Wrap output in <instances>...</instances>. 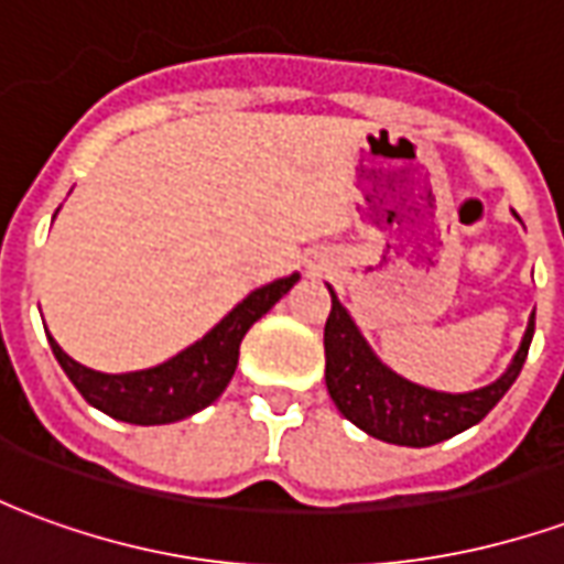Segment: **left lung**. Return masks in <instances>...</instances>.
Listing matches in <instances>:
<instances>
[{"label":"left lung","mask_w":564,"mask_h":564,"mask_svg":"<svg viewBox=\"0 0 564 564\" xmlns=\"http://www.w3.org/2000/svg\"><path fill=\"white\" fill-rule=\"evenodd\" d=\"M332 311L323 332L326 347V387L335 408L366 435L399 444V447H432L437 441L459 435L484 420L501 395L520 378L534 335V314L529 317L520 350L510 359L508 371L492 383L471 392H441L420 387L395 375L380 359L366 335L338 302L329 286Z\"/></svg>","instance_id":"8db88e82"}]
</instances>
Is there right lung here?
I'll list each match as a JSON object with an SVG mask.
<instances>
[{
  "mask_svg": "<svg viewBox=\"0 0 564 564\" xmlns=\"http://www.w3.org/2000/svg\"><path fill=\"white\" fill-rule=\"evenodd\" d=\"M295 281H299V271H293L290 278H278V281L259 286L245 302H238L205 338L189 344L169 362L144 368V371H127V375L93 371V368L75 362L51 335H47V341H51L56 362L75 383V390L102 414L132 425L177 423L220 399L235 375L238 347H241L247 329L262 314H269L271 307L293 290Z\"/></svg>",
  "mask_w": 564,
  "mask_h": 564,
  "instance_id": "right-lung-1",
  "label": "right lung"
}]
</instances>
